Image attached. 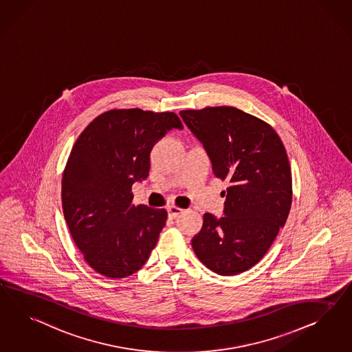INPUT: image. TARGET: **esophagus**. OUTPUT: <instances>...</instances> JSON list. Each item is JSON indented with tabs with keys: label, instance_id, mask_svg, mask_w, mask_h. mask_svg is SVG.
I'll return each mask as SVG.
<instances>
[{
	"label": "esophagus",
	"instance_id": "esophagus-1",
	"mask_svg": "<svg viewBox=\"0 0 352 352\" xmlns=\"http://www.w3.org/2000/svg\"><path fill=\"white\" fill-rule=\"evenodd\" d=\"M183 212V210L177 208V206H169L168 208V214H169V218L175 219L178 218Z\"/></svg>",
	"mask_w": 352,
	"mask_h": 352
}]
</instances>
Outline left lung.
I'll return each instance as SVG.
<instances>
[{"mask_svg":"<svg viewBox=\"0 0 352 352\" xmlns=\"http://www.w3.org/2000/svg\"><path fill=\"white\" fill-rule=\"evenodd\" d=\"M202 143L217 178L229 182L223 217L206 212L192 248L220 276L256 265L285 227L292 204V177L285 146L265 122L236 107L179 113Z\"/></svg>","mask_w":352,"mask_h":352,"instance_id":"8db88e82","label":"left lung"}]
</instances>
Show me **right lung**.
<instances>
[{
  "label": "right lung",
  "instance_id": "add662e5",
  "mask_svg": "<svg viewBox=\"0 0 352 352\" xmlns=\"http://www.w3.org/2000/svg\"><path fill=\"white\" fill-rule=\"evenodd\" d=\"M171 129H183L174 113L111 110L73 146L63 175L64 217L88 265L102 276H132L157 243L168 212L134 206L132 186L148 177L152 147Z\"/></svg>",
  "mask_w": 352,
  "mask_h": 352
}]
</instances>
